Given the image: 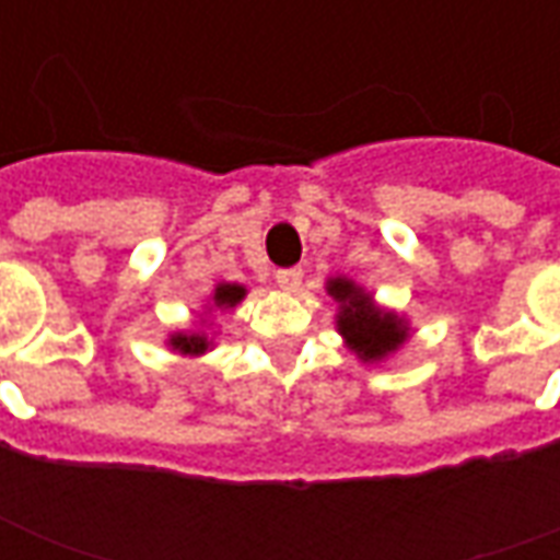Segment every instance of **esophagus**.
I'll return each instance as SVG.
<instances>
[{
  "label": "esophagus",
  "mask_w": 560,
  "mask_h": 560,
  "mask_svg": "<svg viewBox=\"0 0 560 560\" xmlns=\"http://www.w3.org/2000/svg\"><path fill=\"white\" fill-rule=\"evenodd\" d=\"M276 281H279L281 291H296V288L303 284V269H279V272H276Z\"/></svg>",
  "instance_id": "obj_1"
}]
</instances>
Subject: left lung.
Segmentation results:
<instances>
[{"mask_svg": "<svg viewBox=\"0 0 560 560\" xmlns=\"http://www.w3.org/2000/svg\"><path fill=\"white\" fill-rule=\"evenodd\" d=\"M327 291L336 303H341L339 332L363 360H381L408 339L405 324L396 320V315L372 305L369 293L360 291L353 281L332 279Z\"/></svg>", "mask_w": 560, "mask_h": 560, "instance_id": "8db88e82", "label": "left lung"}]
</instances>
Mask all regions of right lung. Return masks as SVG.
Returning <instances> with one entry per match:
<instances>
[{
    "mask_svg": "<svg viewBox=\"0 0 560 560\" xmlns=\"http://www.w3.org/2000/svg\"><path fill=\"white\" fill-rule=\"evenodd\" d=\"M243 296L245 288H240V284H219V288H215V305H219V308H233ZM171 345L183 353L207 351V339H203V336H173Z\"/></svg>",
    "mask_w": 560,
    "mask_h": 560,
    "instance_id": "obj_1",
    "label": "right lung"
}]
</instances>
